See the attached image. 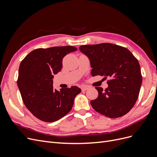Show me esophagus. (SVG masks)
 Segmentation results:
<instances>
[{
  "label": "esophagus",
  "instance_id": "esophagus-1",
  "mask_svg": "<svg viewBox=\"0 0 157 157\" xmlns=\"http://www.w3.org/2000/svg\"><path fill=\"white\" fill-rule=\"evenodd\" d=\"M88 89V87H87V86H82V87H81V90H82V92L86 91V90H87Z\"/></svg>",
  "mask_w": 157,
  "mask_h": 157
}]
</instances>
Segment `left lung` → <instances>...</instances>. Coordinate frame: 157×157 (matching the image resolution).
Masks as SVG:
<instances>
[{
	"instance_id": "obj_1",
	"label": "left lung",
	"mask_w": 157,
	"mask_h": 157,
	"mask_svg": "<svg viewBox=\"0 0 157 157\" xmlns=\"http://www.w3.org/2000/svg\"><path fill=\"white\" fill-rule=\"evenodd\" d=\"M79 50L89 58L93 77L110 78L105 90L96 87L98 97L90 101L92 107L109 118L126 115L135 105L141 86L138 61L127 48L111 43L82 45Z\"/></svg>"
}]
</instances>
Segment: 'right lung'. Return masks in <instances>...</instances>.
Instances as JSON below:
<instances>
[{"label":"right lung","mask_w":157,"mask_h":157,"mask_svg":"<svg viewBox=\"0 0 157 157\" xmlns=\"http://www.w3.org/2000/svg\"><path fill=\"white\" fill-rule=\"evenodd\" d=\"M74 46L38 48L25 56L20 65L17 86L26 107L39 119L53 122L71 110L75 96L81 92L77 86L53 88L54 75L62 68V60Z\"/></svg>","instance_id":"add662e5"}]
</instances>
